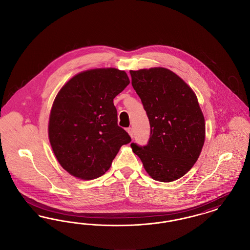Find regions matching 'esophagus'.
<instances>
[{
	"label": "esophagus",
	"mask_w": 250,
	"mask_h": 250,
	"mask_svg": "<svg viewBox=\"0 0 250 250\" xmlns=\"http://www.w3.org/2000/svg\"><path fill=\"white\" fill-rule=\"evenodd\" d=\"M126 131L128 132V134H129V136H130L131 138L133 139L134 138V132H133V129H132V127H128Z\"/></svg>",
	"instance_id": "obj_1"
}]
</instances>
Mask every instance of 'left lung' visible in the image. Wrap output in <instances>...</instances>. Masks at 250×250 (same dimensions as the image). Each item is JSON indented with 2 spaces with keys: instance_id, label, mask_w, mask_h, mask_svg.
<instances>
[{
  "instance_id": "1",
  "label": "left lung",
  "mask_w": 250,
  "mask_h": 250,
  "mask_svg": "<svg viewBox=\"0 0 250 250\" xmlns=\"http://www.w3.org/2000/svg\"><path fill=\"white\" fill-rule=\"evenodd\" d=\"M150 123L146 145L131 143L148 174L159 182L184 176L199 158L205 124L197 96L173 72L155 67L130 71Z\"/></svg>"
}]
</instances>
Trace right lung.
I'll return each mask as SVG.
<instances>
[{
  "label": "right lung",
  "mask_w": 250,
  "mask_h": 250,
  "mask_svg": "<svg viewBox=\"0 0 250 250\" xmlns=\"http://www.w3.org/2000/svg\"><path fill=\"white\" fill-rule=\"evenodd\" d=\"M125 71L82 72L65 84L50 111L48 137L61 166L78 178L103 175L122 145L131 142L117 124L113 98L129 84Z\"/></svg>",
  "instance_id": "obj_1"
}]
</instances>
